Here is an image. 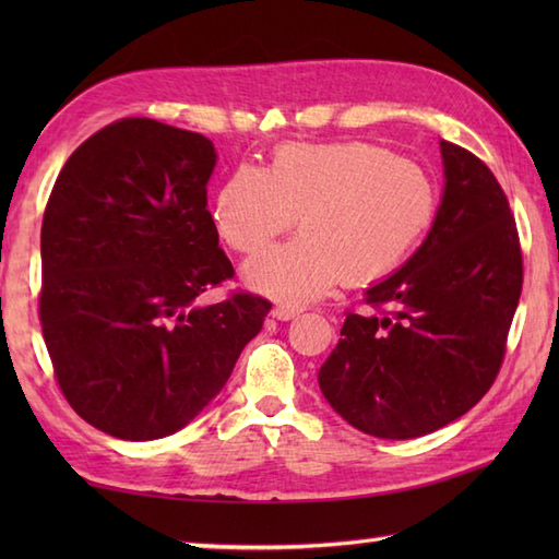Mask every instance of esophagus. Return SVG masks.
Wrapping results in <instances>:
<instances>
[{
  "mask_svg": "<svg viewBox=\"0 0 559 559\" xmlns=\"http://www.w3.org/2000/svg\"><path fill=\"white\" fill-rule=\"evenodd\" d=\"M302 312V307L300 305H276L271 310V314L276 317V319H281V322H288V319H293V317H298Z\"/></svg>",
  "mask_w": 559,
  "mask_h": 559,
  "instance_id": "34e87169",
  "label": "esophagus"
}]
</instances>
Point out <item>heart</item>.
<instances>
[{
    "mask_svg": "<svg viewBox=\"0 0 559 559\" xmlns=\"http://www.w3.org/2000/svg\"><path fill=\"white\" fill-rule=\"evenodd\" d=\"M437 192L418 163L370 141L283 144L266 170L237 168L213 204L221 240L257 254L286 233H302L245 266L249 288L302 302L338 276L360 286L394 273L430 230Z\"/></svg>",
    "mask_w": 559,
    "mask_h": 559,
    "instance_id": "1",
    "label": "heart"
}]
</instances>
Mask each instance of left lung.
I'll return each mask as SVG.
<instances>
[{
  "label": "left lung",
  "mask_w": 559,
  "mask_h": 559,
  "mask_svg": "<svg viewBox=\"0 0 559 559\" xmlns=\"http://www.w3.org/2000/svg\"><path fill=\"white\" fill-rule=\"evenodd\" d=\"M444 197L418 252L346 312L319 389L343 420L382 439L461 418L500 374L524 283L516 221L492 170L439 141Z\"/></svg>",
  "instance_id": "1"
}]
</instances>
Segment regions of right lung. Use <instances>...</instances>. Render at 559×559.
Returning <instances> with one entry per match:
<instances>
[{
    "label": "right lung",
    "instance_id": "add662e5",
    "mask_svg": "<svg viewBox=\"0 0 559 559\" xmlns=\"http://www.w3.org/2000/svg\"><path fill=\"white\" fill-rule=\"evenodd\" d=\"M206 136L124 117L71 153L40 230V326L69 406L132 442L194 420L271 302L197 298L235 276L206 209Z\"/></svg>",
    "mask_w": 559,
    "mask_h": 559
}]
</instances>
